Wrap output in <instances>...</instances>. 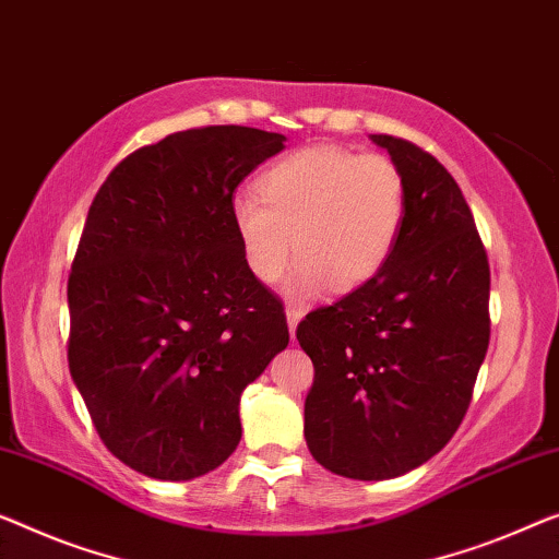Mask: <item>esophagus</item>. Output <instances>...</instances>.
<instances>
[{
	"mask_svg": "<svg viewBox=\"0 0 559 559\" xmlns=\"http://www.w3.org/2000/svg\"><path fill=\"white\" fill-rule=\"evenodd\" d=\"M304 319V311L301 308H286V321H288V331H290V338L296 341V329H298V321Z\"/></svg>",
	"mask_w": 559,
	"mask_h": 559,
	"instance_id": "1",
	"label": "esophagus"
}]
</instances>
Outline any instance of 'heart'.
<instances>
[{"label": "heart", "mask_w": 559, "mask_h": 559, "mask_svg": "<svg viewBox=\"0 0 559 559\" xmlns=\"http://www.w3.org/2000/svg\"><path fill=\"white\" fill-rule=\"evenodd\" d=\"M258 193L230 200V223L248 271L276 283L294 255L286 283L294 301L361 288L389 263L406 223V182L384 155L344 147H306L273 163Z\"/></svg>", "instance_id": "heart-1"}]
</instances>
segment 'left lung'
<instances>
[{
	"label": "left lung",
	"instance_id": "obj_1",
	"mask_svg": "<svg viewBox=\"0 0 559 559\" xmlns=\"http://www.w3.org/2000/svg\"><path fill=\"white\" fill-rule=\"evenodd\" d=\"M406 182L389 263L298 323L313 361L308 452L348 479H394L444 449L489 346V263L460 186L406 140L371 135Z\"/></svg>",
	"mask_w": 559,
	"mask_h": 559
}]
</instances>
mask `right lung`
I'll return each instance as SVG.
<instances>
[{"instance_id": "right-lung-1", "label": "right lung", "mask_w": 559, "mask_h": 559, "mask_svg": "<svg viewBox=\"0 0 559 559\" xmlns=\"http://www.w3.org/2000/svg\"><path fill=\"white\" fill-rule=\"evenodd\" d=\"M286 135L240 124L140 147L90 205L74 255L70 373L105 447L188 481L240 441V394L288 346L281 301L248 271L236 188Z\"/></svg>"}]
</instances>
